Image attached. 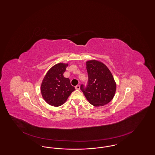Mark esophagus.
<instances>
[{
    "label": "esophagus",
    "mask_w": 155,
    "mask_h": 155,
    "mask_svg": "<svg viewBox=\"0 0 155 155\" xmlns=\"http://www.w3.org/2000/svg\"><path fill=\"white\" fill-rule=\"evenodd\" d=\"M75 88L76 90H80V86L77 85L75 87Z\"/></svg>",
    "instance_id": "34e87169"
}]
</instances>
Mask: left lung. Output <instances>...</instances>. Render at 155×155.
<instances>
[{
    "mask_svg": "<svg viewBox=\"0 0 155 155\" xmlns=\"http://www.w3.org/2000/svg\"><path fill=\"white\" fill-rule=\"evenodd\" d=\"M88 84L81 85L87 100L94 107H102L112 100L116 91V83L107 66L97 60L86 62Z\"/></svg>",
    "mask_w": 155,
    "mask_h": 155,
    "instance_id": "obj_1",
    "label": "left lung"
}]
</instances>
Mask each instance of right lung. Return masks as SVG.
I'll use <instances>...</instances> for the list:
<instances>
[{
  "label": "right lung",
  "mask_w": 155,
  "mask_h": 155,
  "mask_svg": "<svg viewBox=\"0 0 155 155\" xmlns=\"http://www.w3.org/2000/svg\"><path fill=\"white\" fill-rule=\"evenodd\" d=\"M68 64L58 63L51 68L45 75L41 86L43 98L50 105L59 107L63 105L75 87L70 80L64 76Z\"/></svg>",
  "instance_id": "1"
}]
</instances>
